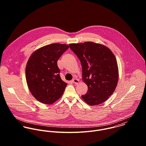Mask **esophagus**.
<instances>
[{"label": "esophagus", "instance_id": "1", "mask_svg": "<svg viewBox=\"0 0 146 146\" xmlns=\"http://www.w3.org/2000/svg\"><path fill=\"white\" fill-rule=\"evenodd\" d=\"M72 82H73L74 83L78 84L79 83V80L78 79H76V78H74V79H72Z\"/></svg>", "mask_w": 146, "mask_h": 146}]
</instances>
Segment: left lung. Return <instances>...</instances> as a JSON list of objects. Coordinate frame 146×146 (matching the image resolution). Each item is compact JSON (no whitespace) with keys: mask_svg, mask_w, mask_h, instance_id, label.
<instances>
[{"mask_svg":"<svg viewBox=\"0 0 146 146\" xmlns=\"http://www.w3.org/2000/svg\"><path fill=\"white\" fill-rule=\"evenodd\" d=\"M82 66L83 80L88 92L82 96L90 106L105 102L113 93L119 78L116 59L111 50L104 45L87 42L69 44Z\"/></svg>","mask_w":146,"mask_h":146,"instance_id":"1","label":"left lung"}]
</instances>
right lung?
Segmentation results:
<instances>
[{"instance_id":"right-lung-1","label":"right lung","mask_w":146,"mask_h":146,"mask_svg":"<svg viewBox=\"0 0 146 146\" xmlns=\"http://www.w3.org/2000/svg\"><path fill=\"white\" fill-rule=\"evenodd\" d=\"M69 48L53 43L44 46L30 57L26 67V79L33 96L44 104H52L63 94L67 83L61 79L57 61Z\"/></svg>"}]
</instances>
